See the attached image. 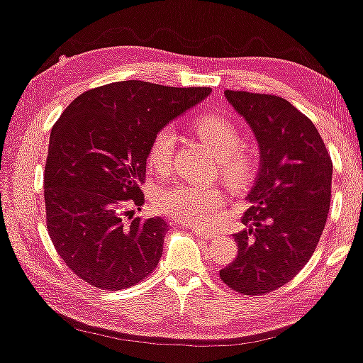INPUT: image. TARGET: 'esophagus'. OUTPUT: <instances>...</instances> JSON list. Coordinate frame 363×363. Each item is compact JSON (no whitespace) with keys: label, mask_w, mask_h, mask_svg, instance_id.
<instances>
[{"label":"esophagus","mask_w":363,"mask_h":363,"mask_svg":"<svg viewBox=\"0 0 363 363\" xmlns=\"http://www.w3.org/2000/svg\"><path fill=\"white\" fill-rule=\"evenodd\" d=\"M192 230H194L196 235H199V238H202V239H211V238H216V235H217L216 230L206 229V227H199V225L192 227Z\"/></svg>","instance_id":"esophagus-1"}]
</instances>
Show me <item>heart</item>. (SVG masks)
I'll list each match as a JSON object with an SVG mask.
<instances>
[{"label": "heart", "mask_w": 363, "mask_h": 363, "mask_svg": "<svg viewBox=\"0 0 363 363\" xmlns=\"http://www.w3.org/2000/svg\"><path fill=\"white\" fill-rule=\"evenodd\" d=\"M192 128L199 139L219 156L220 174L234 189L247 186L255 176L257 161L252 151L242 144V134L230 119L219 114H202ZM177 136L172 125H162L147 147V164L154 171H171L176 154ZM162 214L192 224H212L225 206V192L220 186H196L179 182L164 187L156 197Z\"/></svg>", "instance_id": "heart-1"}]
</instances>
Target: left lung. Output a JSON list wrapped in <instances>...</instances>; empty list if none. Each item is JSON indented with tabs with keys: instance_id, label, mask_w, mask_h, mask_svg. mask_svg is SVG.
I'll use <instances>...</instances> for the list:
<instances>
[{
	"instance_id": "left-lung-1",
	"label": "left lung",
	"mask_w": 363,
	"mask_h": 363,
	"mask_svg": "<svg viewBox=\"0 0 363 363\" xmlns=\"http://www.w3.org/2000/svg\"><path fill=\"white\" fill-rule=\"evenodd\" d=\"M257 138L260 171L249 192L238 257L219 277L232 291L264 296L291 282L312 257L330 209L332 159L306 114L274 94L225 91Z\"/></svg>"
}]
</instances>
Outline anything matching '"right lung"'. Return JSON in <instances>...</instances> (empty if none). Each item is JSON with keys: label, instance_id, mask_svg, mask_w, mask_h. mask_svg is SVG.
I'll return each instance as SVG.
<instances>
[{"label": "right lung", "instance_id": "right-lung-1", "mask_svg": "<svg viewBox=\"0 0 363 363\" xmlns=\"http://www.w3.org/2000/svg\"><path fill=\"white\" fill-rule=\"evenodd\" d=\"M211 88L118 81L79 94L51 129L46 227L56 252L89 286L121 291L157 267L167 222L141 219L147 147Z\"/></svg>", "mask_w": 363, "mask_h": 363}]
</instances>
